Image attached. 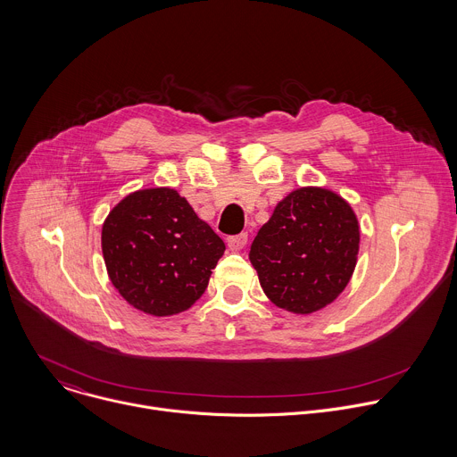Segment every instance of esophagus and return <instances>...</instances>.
Masks as SVG:
<instances>
[{
	"instance_id": "1",
	"label": "esophagus",
	"mask_w": 457,
	"mask_h": 457,
	"mask_svg": "<svg viewBox=\"0 0 457 457\" xmlns=\"http://www.w3.org/2000/svg\"><path fill=\"white\" fill-rule=\"evenodd\" d=\"M247 244V233H238L233 237H228V245L231 251H240Z\"/></svg>"
}]
</instances>
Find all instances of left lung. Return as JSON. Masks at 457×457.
I'll use <instances>...</instances> for the list:
<instances>
[{
	"label": "left lung",
	"mask_w": 457,
	"mask_h": 457,
	"mask_svg": "<svg viewBox=\"0 0 457 457\" xmlns=\"http://www.w3.org/2000/svg\"><path fill=\"white\" fill-rule=\"evenodd\" d=\"M358 245L360 228L351 206L333 191L300 187L260 228L249 260L273 303L309 314L345 289Z\"/></svg>",
	"instance_id": "left-lung-1"
}]
</instances>
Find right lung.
Segmentation results:
<instances>
[{
	"label": "right lung",
	"instance_id": "add662e5",
	"mask_svg": "<svg viewBox=\"0 0 457 457\" xmlns=\"http://www.w3.org/2000/svg\"><path fill=\"white\" fill-rule=\"evenodd\" d=\"M101 242L115 289L154 316L177 314L197 302L226 249L170 187L128 195L104 220Z\"/></svg>",
	"mask_w": 457,
	"mask_h": 457
}]
</instances>
